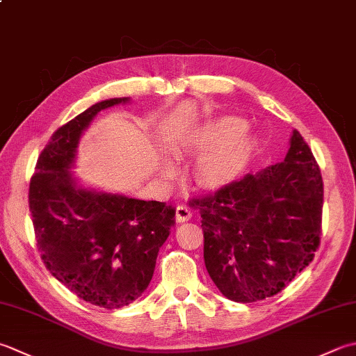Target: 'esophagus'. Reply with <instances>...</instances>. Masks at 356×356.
<instances>
[{
	"mask_svg": "<svg viewBox=\"0 0 356 356\" xmlns=\"http://www.w3.org/2000/svg\"><path fill=\"white\" fill-rule=\"evenodd\" d=\"M191 219V210L186 205H177L176 207V220L177 222H186Z\"/></svg>",
	"mask_w": 356,
	"mask_h": 356,
	"instance_id": "esophagus-1",
	"label": "esophagus"
}]
</instances>
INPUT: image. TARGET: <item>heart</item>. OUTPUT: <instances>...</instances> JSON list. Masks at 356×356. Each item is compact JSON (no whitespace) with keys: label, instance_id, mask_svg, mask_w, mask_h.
Returning a JSON list of instances; mask_svg holds the SVG:
<instances>
[{"label":"heart","instance_id":"obj_1","mask_svg":"<svg viewBox=\"0 0 356 356\" xmlns=\"http://www.w3.org/2000/svg\"><path fill=\"white\" fill-rule=\"evenodd\" d=\"M247 123L239 117L224 115L205 123L193 137V149L199 159L194 165V179L205 188L227 185L239 176L256 149V138L245 131ZM166 163L165 170L171 171Z\"/></svg>","mask_w":356,"mask_h":356}]
</instances>
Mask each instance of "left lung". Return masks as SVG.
<instances>
[{
    "mask_svg": "<svg viewBox=\"0 0 356 356\" xmlns=\"http://www.w3.org/2000/svg\"><path fill=\"white\" fill-rule=\"evenodd\" d=\"M323 196L321 171L295 129L284 162L193 199L205 267L220 293L245 304L287 287L319 245Z\"/></svg>",
    "mask_w": 356,
    "mask_h": 356,
    "instance_id": "1",
    "label": "left lung"
}]
</instances>
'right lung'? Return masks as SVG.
<instances>
[{"label":"right lung","instance_id":"1","mask_svg":"<svg viewBox=\"0 0 356 356\" xmlns=\"http://www.w3.org/2000/svg\"><path fill=\"white\" fill-rule=\"evenodd\" d=\"M128 102V97L99 102L55 131L29 186L35 238L46 268L83 301L109 310L142 296L176 214L165 202L83 188L71 171L80 137L94 117Z\"/></svg>","mask_w":356,"mask_h":356}]
</instances>
